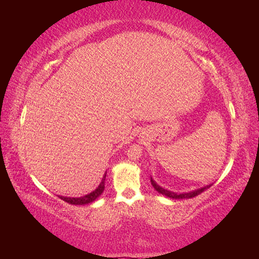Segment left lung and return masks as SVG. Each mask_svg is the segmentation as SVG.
Instances as JSON below:
<instances>
[{
	"label": "left lung",
	"mask_w": 259,
	"mask_h": 259,
	"mask_svg": "<svg viewBox=\"0 0 259 259\" xmlns=\"http://www.w3.org/2000/svg\"><path fill=\"white\" fill-rule=\"evenodd\" d=\"M151 183H152L153 187H154L157 192L161 193V194L165 195V196H168V198H170V199H190V198H194V196L201 194V193H202L203 191H205V190H207V188L210 187V185H209V186L202 187V188H200V190L193 191V192H190V193H184V194H176V193L166 191V190H164V188L160 187L154 181H153V179H151Z\"/></svg>",
	"instance_id": "1"
}]
</instances>
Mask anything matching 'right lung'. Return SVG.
<instances>
[{"label":"right lung","instance_id":"add662e5","mask_svg":"<svg viewBox=\"0 0 259 259\" xmlns=\"http://www.w3.org/2000/svg\"><path fill=\"white\" fill-rule=\"evenodd\" d=\"M105 177H106V175L104 176L102 183H100V185L97 188H96L94 192H91L90 194L81 196V198H65V196H59V198L63 201H65V202L69 203V204H88V203L93 202V201L97 199L104 191V188H105V182H104Z\"/></svg>","mask_w":259,"mask_h":259}]
</instances>
